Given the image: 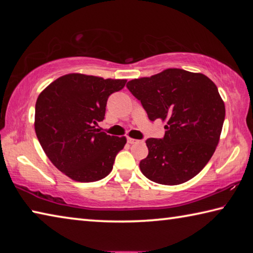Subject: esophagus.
<instances>
[{"mask_svg":"<svg viewBox=\"0 0 253 253\" xmlns=\"http://www.w3.org/2000/svg\"><path fill=\"white\" fill-rule=\"evenodd\" d=\"M127 142L129 143V144H136V143H138L139 140H137V139H135V138H130V137H128Z\"/></svg>","mask_w":253,"mask_h":253,"instance_id":"esophagus-1","label":"esophagus"}]
</instances>
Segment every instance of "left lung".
Returning a JSON list of instances; mask_svg holds the SVG:
<instances>
[{
  "instance_id": "obj_1",
  "label": "left lung",
  "mask_w": 253,
  "mask_h": 253,
  "mask_svg": "<svg viewBox=\"0 0 253 253\" xmlns=\"http://www.w3.org/2000/svg\"><path fill=\"white\" fill-rule=\"evenodd\" d=\"M151 121L165 122L164 138H148L139 169L151 181L177 185L198 175L219 144L225 106L215 84L200 72L169 68L128 81Z\"/></svg>"
}]
</instances>
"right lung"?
<instances>
[{"label": "right lung", "mask_w": 253, "mask_h": 253, "mask_svg": "<svg viewBox=\"0 0 253 253\" xmlns=\"http://www.w3.org/2000/svg\"><path fill=\"white\" fill-rule=\"evenodd\" d=\"M126 79L68 74L41 91L36 104L34 129L51 163L76 182L106 177L126 137L99 132L107 99L125 87Z\"/></svg>", "instance_id": "right-lung-1"}]
</instances>
